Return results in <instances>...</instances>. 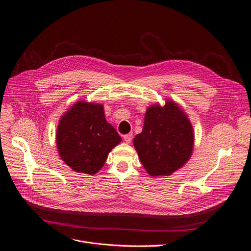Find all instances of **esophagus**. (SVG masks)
Segmentation results:
<instances>
[{"instance_id": "obj_1", "label": "esophagus", "mask_w": 251, "mask_h": 251, "mask_svg": "<svg viewBox=\"0 0 251 251\" xmlns=\"http://www.w3.org/2000/svg\"><path fill=\"white\" fill-rule=\"evenodd\" d=\"M123 139H124V141H125L126 143H130V142H131V140H132V133L127 134V135H124Z\"/></svg>"}]
</instances>
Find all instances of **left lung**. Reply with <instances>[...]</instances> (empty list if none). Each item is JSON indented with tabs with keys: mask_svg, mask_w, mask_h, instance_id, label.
I'll use <instances>...</instances> for the list:
<instances>
[{
	"mask_svg": "<svg viewBox=\"0 0 251 251\" xmlns=\"http://www.w3.org/2000/svg\"><path fill=\"white\" fill-rule=\"evenodd\" d=\"M133 144L149 175L169 176L190 159L194 131L184 110L166 99L163 106L156 103L147 108L142 132Z\"/></svg>",
	"mask_w": 251,
	"mask_h": 251,
	"instance_id": "left-lung-1",
	"label": "left lung"
}]
</instances>
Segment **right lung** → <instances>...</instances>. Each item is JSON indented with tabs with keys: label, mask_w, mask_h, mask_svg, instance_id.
<instances>
[{
	"label": "right lung",
	"mask_w": 251,
	"mask_h": 251,
	"mask_svg": "<svg viewBox=\"0 0 251 251\" xmlns=\"http://www.w3.org/2000/svg\"><path fill=\"white\" fill-rule=\"evenodd\" d=\"M122 141L106 121L100 103L78 101L59 120L56 145L65 164L77 173L93 175L105 164L108 154Z\"/></svg>",
	"instance_id": "right-lung-1"
}]
</instances>
